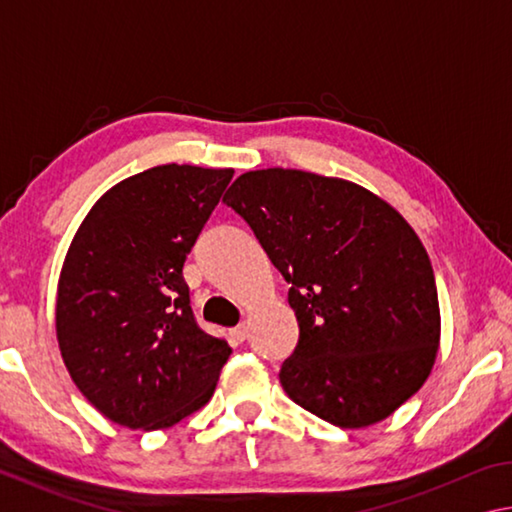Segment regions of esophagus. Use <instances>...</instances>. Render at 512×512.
<instances>
[{
  "instance_id": "obj_1",
  "label": "esophagus",
  "mask_w": 512,
  "mask_h": 512,
  "mask_svg": "<svg viewBox=\"0 0 512 512\" xmlns=\"http://www.w3.org/2000/svg\"><path fill=\"white\" fill-rule=\"evenodd\" d=\"M232 336H235L237 341H246V336H248V327H246V323H241V325H237L235 329H232Z\"/></svg>"
}]
</instances>
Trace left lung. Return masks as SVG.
Returning <instances> with one entry per match:
<instances>
[{
    "mask_svg": "<svg viewBox=\"0 0 512 512\" xmlns=\"http://www.w3.org/2000/svg\"><path fill=\"white\" fill-rule=\"evenodd\" d=\"M223 203L291 284L300 339L280 384L293 402L361 429L420 391L440 343L438 291L395 207L350 180L280 167L241 173Z\"/></svg>",
    "mask_w": 512,
    "mask_h": 512,
    "instance_id": "left-lung-1",
    "label": "left lung"
}]
</instances>
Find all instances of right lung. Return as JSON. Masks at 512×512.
I'll return each mask as SVG.
<instances>
[{"label":"right lung","instance_id":"add662e5","mask_svg":"<svg viewBox=\"0 0 512 512\" xmlns=\"http://www.w3.org/2000/svg\"><path fill=\"white\" fill-rule=\"evenodd\" d=\"M232 169L162 164L121 180L85 216L56 296L58 348L94 409L167 429L210 402L230 345L205 334L183 266Z\"/></svg>","mask_w":512,"mask_h":512}]
</instances>
